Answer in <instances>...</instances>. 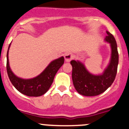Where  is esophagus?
Returning a JSON list of instances; mask_svg holds the SVG:
<instances>
[{"label": "esophagus", "instance_id": "34e87169", "mask_svg": "<svg viewBox=\"0 0 129 129\" xmlns=\"http://www.w3.org/2000/svg\"><path fill=\"white\" fill-rule=\"evenodd\" d=\"M73 57H74V54L70 52H66L64 55L65 60H66V62H69V61H71L73 58Z\"/></svg>", "mask_w": 129, "mask_h": 129}]
</instances>
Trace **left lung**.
<instances>
[{"mask_svg":"<svg viewBox=\"0 0 129 129\" xmlns=\"http://www.w3.org/2000/svg\"><path fill=\"white\" fill-rule=\"evenodd\" d=\"M106 34L105 41L110 44L111 54L109 62L103 73L93 74L80 60L71 61L73 83L77 92L82 95H98L106 91L115 80L119 61L117 43L112 34L108 31Z\"/></svg>","mask_w":129,"mask_h":129,"instance_id":"obj_1","label":"left lung"}]
</instances>
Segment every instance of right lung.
Segmentation results:
<instances>
[{"instance_id": "add662e5", "label": "right lung", "mask_w": 129, "mask_h": 129, "mask_svg": "<svg viewBox=\"0 0 129 129\" xmlns=\"http://www.w3.org/2000/svg\"><path fill=\"white\" fill-rule=\"evenodd\" d=\"M9 45L7 52V69L8 75L13 86L21 93L29 97H40L43 95L48 91L53 82L54 78L57 71L64 63V58H60L51 61L40 75L32 78L24 79L17 77L13 73L9 63Z\"/></svg>"}]
</instances>
